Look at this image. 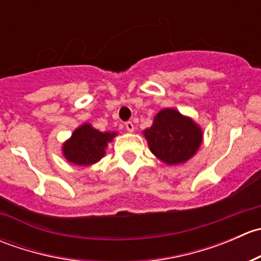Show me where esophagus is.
Returning a JSON list of instances; mask_svg holds the SVG:
<instances>
[{
    "label": "esophagus",
    "mask_w": 261,
    "mask_h": 261,
    "mask_svg": "<svg viewBox=\"0 0 261 261\" xmlns=\"http://www.w3.org/2000/svg\"><path fill=\"white\" fill-rule=\"evenodd\" d=\"M125 127H126V130L128 131V133H133V131L135 130V126H134V123L131 122V121H127V122H125Z\"/></svg>",
    "instance_id": "34e87169"
}]
</instances>
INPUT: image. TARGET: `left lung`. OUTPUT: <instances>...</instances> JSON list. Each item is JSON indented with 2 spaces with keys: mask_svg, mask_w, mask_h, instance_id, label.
<instances>
[{
  "mask_svg": "<svg viewBox=\"0 0 261 261\" xmlns=\"http://www.w3.org/2000/svg\"><path fill=\"white\" fill-rule=\"evenodd\" d=\"M144 135L152 154L169 165L187 162L202 143L201 128L172 109L162 110L155 116Z\"/></svg>",
  "mask_w": 261,
  "mask_h": 261,
  "instance_id": "obj_1",
  "label": "left lung"
}]
</instances>
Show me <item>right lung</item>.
<instances>
[{
  "label": "right lung",
  "mask_w": 261,
  "mask_h": 261,
  "mask_svg": "<svg viewBox=\"0 0 261 261\" xmlns=\"http://www.w3.org/2000/svg\"><path fill=\"white\" fill-rule=\"evenodd\" d=\"M115 133H99L86 123L73 133L70 140L63 146V151L70 163L77 165H91L103 156L107 144L115 138Z\"/></svg>",
  "instance_id": "right-lung-1"
}]
</instances>
